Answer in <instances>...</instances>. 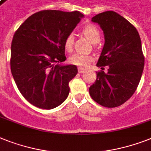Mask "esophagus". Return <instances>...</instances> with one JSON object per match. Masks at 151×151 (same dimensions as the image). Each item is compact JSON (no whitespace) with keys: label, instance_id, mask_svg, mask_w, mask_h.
<instances>
[{"label":"esophagus","instance_id":"obj_1","mask_svg":"<svg viewBox=\"0 0 151 151\" xmlns=\"http://www.w3.org/2000/svg\"><path fill=\"white\" fill-rule=\"evenodd\" d=\"M85 70H86L84 69V68H82V67H78V72H79V73H83L85 72Z\"/></svg>","mask_w":151,"mask_h":151}]
</instances>
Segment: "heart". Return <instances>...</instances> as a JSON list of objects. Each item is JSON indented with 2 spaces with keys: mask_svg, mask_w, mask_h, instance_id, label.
I'll return each instance as SVG.
<instances>
[{
  "mask_svg": "<svg viewBox=\"0 0 151 151\" xmlns=\"http://www.w3.org/2000/svg\"><path fill=\"white\" fill-rule=\"evenodd\" d=\"M83 33L93 43L98 42L101 37L99 29L92 24L85 25L83 29ZM73 42H74V35L73 33H69L65 38L64 42H63L65 50H67V52H70L73 50ZM91 61H92L91 56L84 54V53H81V52L73 53L69 57L70 63L81 67H87Z\"/></svg>",
  "mask_w": 151,
  "mask_h": 151,
  "instance_id": "obj_1",
  "label": "heart"
}]
</instances>
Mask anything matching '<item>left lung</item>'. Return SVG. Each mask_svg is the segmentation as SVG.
Listing matches in <instances>:
<instances>
[{
  "label": "left lung",
  "mask_w": 151,
  "mask_h": 151,
  "mask_svg": "<svg viewBox=\"0 0 151 151\" xmlns=\"http://www.w3.org/2000/svg\"><path fill=\"white\" fill-rule=\"evenodd\" d=\"M103 30L105 44L97 67H109L107 73H97L89 88L94 101L104 107L122 105L137 90L144 67L141 40L137 29L122 16L112 11L91 18Z\"/></svg>",
  "instance_id": "8db88e82"
}]
</instances>
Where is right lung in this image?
I'll use <instances>...</instances> for the list:
<instances>
[{
    "label": "right lung",
    "instance_id": "right-lung-1",
    "mask_svg": "<svg viewBox=\"0 0 151 151\" xmlns=\"http://www.w3.org/2000/svg\"><path fill=\"white\" fill-rule=\"evenodd\" d=\"M84 15L79 12L45 10L27 18L15 32L11 70L24 99L35 107L52 109L69 95V82L78 73L66 60L63 42Z\"/></svg>",
    "mask_w": 151,
    "mask_h": 151
}]
</instances>
